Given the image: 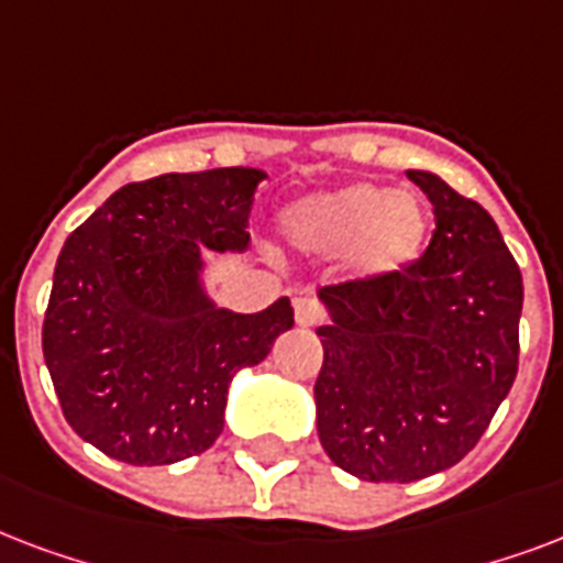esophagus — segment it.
<instances>
[{"label":"esophagus","mask_w":563,"mask_h":563,"mask_svg":"<svg viewBox=\"0 0 563 563\" xmlns=\"http://www.w3.org/2000/svg\"><path fill=\"white\" fill-rule=\"evenodd\" d=\"M294 313L299 325H320L325 320V308H322L313 296H296Z\"/></svg>","instance_id":"1"}]
</instances>
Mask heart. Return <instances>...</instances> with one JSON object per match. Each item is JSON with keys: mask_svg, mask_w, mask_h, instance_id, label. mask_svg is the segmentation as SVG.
Here are the masks:
<instances>
[{"mask_svg": "<svg viewBox=\"0 0 563 563\" xmlns=\"http://www.w3.org/2000/svg\"><path fill=\"white\" fill-rule=\"evenodd\" d=\"M282 225L299 250L341 252V267L352 282H382L420 258L431 213L417 194H387L385 187L355 181L296 199L287 205Z\"/></svg>", "mask_w": 563, "mask_h": 563, "instance_id": "obj_1", "label": "heart"}]
</instances>
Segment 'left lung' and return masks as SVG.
<instances>
[{"label":"left lung","instance_id":"8db88e82","mask_svg":"<svg viewBox=\"0 0 563 563\" xmlns=\"http://www.w3.org/2000/svg\"><path fill=\"white\" fill-rule=\"evenodd\" d=\"M434 205L420 261L382 282L320 287L317 431L364 482H417L455 467L517 376L522 276L494 217L434 173L411 169Z\"/></svg>","mask_w":563,"mask_h":563}]
</instances>
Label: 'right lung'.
<instances>
[{"instance_id": "1", "label": "right lung", "mask_w": 563, "mask_h": 563, "mask_svg": "<svg viewBox=\"0 0 563 563\" xmlns=\"http://www.w3.org/2000/svg\"><path fill=\"white\" fill-rule=\"evenodd\" d=\"M261 178L220 167L134 181L64 243L43 358L73 431L108 459L161 467L205 452L234 373L294 325L287 296L234 313L202 287V250H246Z\"/></svg>"}]
</instances>
